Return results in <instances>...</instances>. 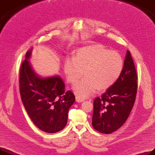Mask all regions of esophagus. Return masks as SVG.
Returning <instances> with one entry per match:
<instances>
[{
	"instance_id": "esophagus-1",
	"label": "esophagus",
	"mask_w": 155,
	"mask_h": 155,
	"mask_svg": "<svg viewBox=\"0 0 155 155\" xmlns=\"http://www.w3.org/2000/svg\"><path fill=\"white\" fill-rule=\"evenodd\" d=\"M75 99H76V101H77V102H84V101H85L84 99L81 98V97H78V96H76V97H75Z\"/></svg>"
}]
</instances>
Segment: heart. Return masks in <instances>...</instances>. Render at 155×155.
Segmentation results:
<instances>
[{"label": "heart", "instance_id": "b5f03b06", "mask_svg": "<svg viewBox=\"0 0 155 155\" xmlns=\"http://www.w3.org/2000/svg\"><path fill=\"white\" fill-rule=\"evenodd\" d=\"M124 67L123 57L116 51L109 50L102 45H92L78 49L73 59L67 58L64 72L68 82L81 98L92 95L98 89L104 91L114 84Z\"/></svg>", "mask_w": 155, "mask_h": 155}]
</instances>
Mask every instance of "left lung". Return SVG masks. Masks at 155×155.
I'll use <instances>...</instances> for the list:
<instances>
[{
    "mask_svg": "<svg viewBox=\"0 0 155 155\" xmlns=\"http://www.w3.org/2000/svg\"><path fill=\"white\" fill-rule=\"evenodd\" d=\"M137 78L133 60L127 50L119 78L94 101L92 126L97 131L110 134L124 124L135 102Z\"/></svg>",
    "mask_w": 155,
    "mask_h": 155,
    "instance_id": "1",
    "label": "left lung"
}]
</instances>
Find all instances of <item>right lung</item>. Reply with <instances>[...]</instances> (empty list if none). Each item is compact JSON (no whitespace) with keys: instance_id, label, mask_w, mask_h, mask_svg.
I'll list each match as a JSON object with an SVG mask.
<instances>
[{"instance_id":"obj_1","label":"right lung","mask_w":155,"mask_h":155,"mask_svg":"<svg viewBox=\"0 0 155 155\" xmlns=\"http://www.w3.org/2000/svg\"><path fill=\"white\" fill-rule=\"evenodd\" d=\"M32 49L26 53L21 67L19 89L21 100L29 117L41 130L54 133L67 125L68 112L75 102L71 91L58 75L42 78L32 69L28 59Z\"/></svg>"}]
</instances>
